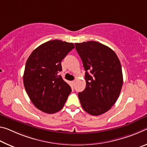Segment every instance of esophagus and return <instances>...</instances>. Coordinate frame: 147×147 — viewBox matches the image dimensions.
<instances>
[{
	"label": "esophagus",
	"instance_id": "1",
	"mask_svg": "<svg viewBox=\"0 0 147 147\" xmlns=\"http://www.w3.org/2000/svg\"><path fill=\"white\" fill-rule=\"evenodd\" d=\"M71 83L72 84V85H74V83H75V81H71Z\"/></svg>",
	"mask_w": 147,
	"mask_h": 147
}]
</instances>
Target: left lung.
I'll list each match as a JSON object with an SVG mask.
<instances>
[{
    "instance_id": "left-lung-1",
    "label": "left lung",
    "mask_w": 147,
    "mask_h": 147,
    "mask_svg": "<svg viewBox=\"0 0 147 147\" xmlns=\"http://www.w3.org/2000/svg\"><path fill=\"white\" fill-rule=\"evenodd\" d=\"M85 72L86 87L78 96L83 109L98 116L109 111L119 98L123 83L122 67L116 53L94 41L76 43Z\"/></svg>"
}]
</instances>
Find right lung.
<instances>
[{"label":"right lung","instance_id":"obj_1","mask_svg":"<svg viewBox=\"0 0 147 147\" xmlns=\"http://www.w3.org/2000/svg\"><path fill=\"white\" fill-rule=\"evenodd\" d=\"M75 47L74 44L54 40L40 45L28 58L23 83L35 107L47 113L63 107L71 88L61 76V62Z\"/></svg>","mask_w":147,"mask_h":147}]
</instances>
